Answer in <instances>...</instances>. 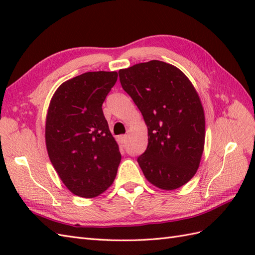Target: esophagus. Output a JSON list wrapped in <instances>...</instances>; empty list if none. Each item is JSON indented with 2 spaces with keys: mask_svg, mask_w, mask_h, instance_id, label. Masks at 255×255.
I'll list each match as a JSON object with an SVG mask.
<instances>
[{
  "mask_svg": "<svg viewBox=\"0 0 255 255\" xmlns=\"http://www.w3.org/2000/svg\"><path fill=\"white\" fill-rule=\"evenodd\" d=\"M118 141H119V143H122V144L126 143V141H127V134H122V136H119L118 137Z\"/></svg>",
  "mask_w": 255,
  "mask_h": 255,
  "instance_id": "obj_1",
  "label": "esophagus"
}]
</instances>
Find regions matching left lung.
I'll return each mask as SVG.
<instances>
[{
    "instance_id": "1",
    "label": "left lung",
    "mask_w": 255,
    "mask_h": 255,
    "mask_svg": "<svg viewBox=\"0 0 255 255\" xmlns=\"http://www.w3.org/2000/svg\"><path fill=\"white\" fill-rule=\"evenodd\" d=\"M124 91L148 126V147L138 156L145 178L165 191L196 173L205 142V116L197 92L181 70L159 60L119 70Z\"/></svg>"
}]
</instances>
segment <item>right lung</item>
<instances>
[{
	"instance_id": "1",
	"label": "right lung",
	"mask_w": 255,
	"mask_h": 255,
	"mask_svg": "<svg viewBox=\"0 0 255 255\" xmlns=\"http://www.w3.org/2000/svg\"><path fill=\"white\" fill-rule=\"evenodd\" d=\"M117 72H86L59 86L46 121V145L51 163L70 191L99 196L112 185L122 154L102 105Z\"/></svg>"
}]
</instances>
